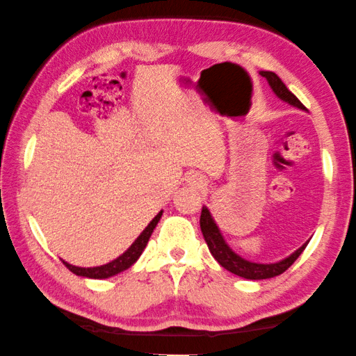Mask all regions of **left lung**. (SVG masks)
Masks as SVG:
<instances>
[{
    "label": "left lung",
    "instance_id": "1",
    "mask_svg": "<svg viewBox=\"0 0 356 356\" xmlns=\"http://www.w3.org/2000/svg\"><path fill=\"white\" fill-rule=\"evenodd\" d=\"M260 74L261 77H265L268 80L271 90L275 91V95L279 99L289 102L290 106L306 110V107L300 102V99L296 97L292 91H289L287 86L284 85V81L279 79L275 72L261 71ZM200 229L203 233V238H205V241L208 244L209 252H211L213 257L219 261L220 266H224L227 271L233 273V275L244 279H254V281H259V279H270V277L282 275L285 270H289V268L293 265V261L300 257L302 250L306 249L307 243H309L306 241L300 249H296L292 255H289L287 259L277 261V264H255V261L244 260L229 248V244L225 243L224 236L220 235L219 227L216 225V222H214V219L211 218V214H209L207 207L202 208Z\"/></svg>",
    "mask_w": 356,
    "mask_h": 356
}]
</instances>
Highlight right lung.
I'll return each instance as SVG.
<instances>
[{"label":"right lung","mask_w":356,"mask_h":356,"mask_svg":"<svg viewBox=\"0 0 356 356\" xmlns=\"http://www.w3.org/2000/svg\"><path fill=\"white\" fill-rule=\"evenodd\" d=\"M162 216V211H159L154 216V219L151 220V222L147 225V229H145L142 233H140L138 238L136 241L131 244V248L126 250L124 254H121L118 259H115L110 261V264L106 265H101V266H92V268H81V266H74L71 264H67V261L63 260V264L66 265V268L69 271H72L74 275L77 276H83V277H91V279H107V277H112L115 275H118V273L127 270V268L132 266L136 264L137 259L142 255L143 249L147 248V243L149 240L151 233L156 229L157 222H159V219Z\"/></svg>","instance_id":"1"}]
</instances>
